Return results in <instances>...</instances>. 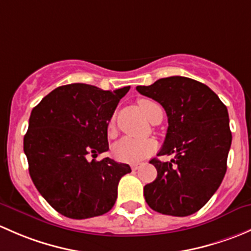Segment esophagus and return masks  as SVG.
Listing matches in <instances>:
<instances>
[{"label":"esophagus","mask_w":251,"mask_h":251,"mask_svg":"<svg viewBox=\"0 0 251 251\" xmlns=\"http://www.w3.org/2000/svg\"><path fill=\"white\" fill-rule=\"evenodd\" d=\"M139 168H140V164H131V169H133V170H138L139 169Z\"/></svg>","instance_id":"obj_1"}]
</instances>
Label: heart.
Masks as SVG:
<instances>
[{"instance_id":"obj_1","label":"heart","mask_w":251,"mask_h":251,"mask_svg":"<svg viewBox=\"0 0 251 251\" xmlns=\"http://www.w3.org/2000/svg\"><path fill=\"white\" fill-rule=\"evenodd\" d=\"M139 107L145 117L150 120L154 110L161 108L156 101L151 99L139 100ZM115 130V118L110 121L108 125V133H113ZM157 150V144L153 140H136L133 138H123L113 146V156L117 161L125 163H135L143 161L146 157L151 156Z\"/></svg>"}]
</instances>
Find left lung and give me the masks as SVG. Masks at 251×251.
<instances>
[{
    "instance_id": "left-lung-1",
    "label": "left lung",
    "mask_w": 251,
    "mask_h": 251,
    "mask_svg": "<svg viewBox=\"0 0 251 251\" xmlns=\"http://www.w3.org/2000/svg\"><path fill=\"white\" fill-rule=\"evenodd\" d=\"M136 90L159 102L167 112V135L157 156L175 154L170 162L150 161L157 177L144 187L145 201L164 215L195 214L226 174L232 141L227 107L208 86L188 77L161 78Z\"/></svg>"
}]
</instances>
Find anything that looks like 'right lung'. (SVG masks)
<instances>
[{"label": "right lung", "instance_id": "right-lung-1", "mask_svg": "<svg viewBox=\"0 0 251 251\" xmlns=\"http://www.w3.org/2000/svg\"><path fill=\"white\" fill-rule=\"evenodd\" d=\"M130 87L113 92L84 83L55 88L31 111L24 152L33 185L70 219L111 210L121 177L130 167L113 159L88 161L108 150L107 126Z\"/></svg>", "mask_w": 251, "mask_h": 251}]
</instances>
